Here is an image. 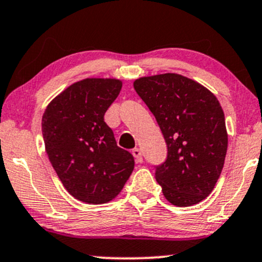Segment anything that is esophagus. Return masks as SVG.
Instances as JSON below:
<instances>
[{
	"mask_svg": "<svg viewBox=\"0 0 262 262\" xmlns=\"http://www.w3.org/2000/svg\"><path fill=\"white\" fill-rule=\"evenodd\" d=\"M132 154H133V156H134V159H135V162H138V163L143 162V155H141L140 149L135 147V149H133V151H132Z\"/></svg>",
	"mask_w": 262,
	"mask_h": 262,
	"instance_id": "34e87169",
	"label": "esophagus"
}]
</instances>
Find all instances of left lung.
<instances>
[{
  "label": "left lung",
  "instance_id": "obj_1",
  "mask_svg": "<svg viewBox=\"0 0 262 262\" xmlns=\"http://www.w3.org/2000/svg\"><path fill=\"white\" fill-rule=\"evenodd\" d=\"M134 89L155 116L167 157L154 166L163 195L176 206L200 203L212 191L225 165V113L203 85L167 73L134 81Z\"/></svg>",
  "mask_w": 262,
  "mask_h": 262
}]
</instances>
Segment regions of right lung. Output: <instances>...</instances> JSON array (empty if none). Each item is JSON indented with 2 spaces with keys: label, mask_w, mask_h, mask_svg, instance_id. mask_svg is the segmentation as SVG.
<instances>
[{
  "label": "right lung",
  "mask_w": 262,
  "mask_h": 262,
  "mask_svg": "<svg viewBox=\"0 0 262 262\" xmlns=\"http://www.w3.org/2000/svg\"><path fill=\"white\" fill-rule=\"evenodd\" d=\"M121 89L117 79L78 81L59 94L42 116L50 162L69 194L83 203L112 200L133 172V155L117 146L103 118Z\"/></svg>",
  "instance_id": "add662e5"
}]
</instances>
